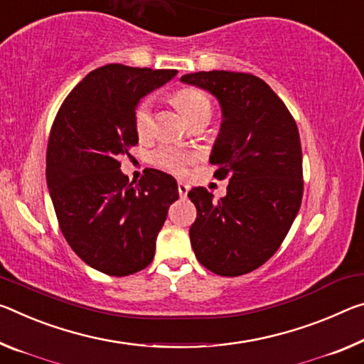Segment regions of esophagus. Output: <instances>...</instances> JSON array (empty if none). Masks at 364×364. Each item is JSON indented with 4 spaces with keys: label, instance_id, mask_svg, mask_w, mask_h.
<instances>
[{
    "label": "esophagus",
    "instance_id": "1",
    "mask_svg": "<svg viewBox=\"0 0 364 364\" xmlns=\"http://www.w3.org/2000/svg\"><path fill=\"white\" fill-rule=\"evenodd\" d=\"M178 193H180L181 198H186L188 193H189V184L183 183V181L178 183Z\"/></svg>",
    "mask_w": 364,
    "mask_h": 364
}]
</instances>
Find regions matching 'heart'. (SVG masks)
<instances>
[{
    "mask_svg": "<svg viewBox=\"0 0 364 364\" xmlns=\"http://www.w3.org/2000/svg\"><path fill=\"white\" fill-rule=\"evenodd\" d=\"M173 102L178 109L183 113L189 123L199 118H210L212 114V103L203 90L196 87H184L180 89L173 97ZM154 126V105L151 99H144L134 109V128L141 137L151 134ZM196 160V155L183 149L161 146L152 154V164L157 165L159 168L175 173V175H183L186 173L188 165H191Z\"/></svg>",
    "mask_w": 364,
    "mask_h": 364,
    "instance_id": "heart-1",
    "label": "heart"
}]
</instances>
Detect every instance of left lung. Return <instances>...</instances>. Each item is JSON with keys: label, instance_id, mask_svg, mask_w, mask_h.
<instances>
[{"label": "left lung", "instance_id": "1", "mask_svg": "<svg viewBox=\"0 0 364 364\" xmlns=\"http://www.w3.org/2000/svg\"><path fill=\"white\" fill-rule=\"evenodd\" d=\"M183 84L218 100L222 124L212 147L213 176H230L227 196L213 200L205 188L188 198L198 217L189 238L198 261L213 274L251 272L274 256L303 198V155L298 128L285 103L252 74L200 71Z\"/></svg>", "mask_w": 364, "mask_h": 364}]
</instances>
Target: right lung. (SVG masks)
<instances>
[{
  "label": "right lung",
  "instance_id": "1",
  "mask_svg": "<svg viewBox=\"0 0 364 364\" xmlns=\"http://www.w3.org/2000/svg\"><path fill=\"white\" fill-rule=\"evenodd\" d=\"M176 69L107 65L66 97L50 132L47 184L68 245L90 267L124 277L152 262L176 180L146 170L132 186L119 159L139 142L137 103L176 76Z\"/></svg>",
  "mask_w": 364,
  "mask_h": 364
}]
</instances>
